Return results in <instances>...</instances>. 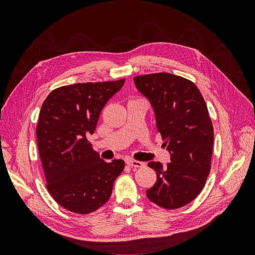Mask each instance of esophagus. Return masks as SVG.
I'll return each mask as SVG.
<instances>
[{
	"label": "esophagus",
	"instance_id": "1",
	"mask_svg": "<svg viewBox=\"0 0 255 255\" xmlns=\"http://www.w3.org/2000/svg\"><path fill=\"white\" fill-rule=\"evenodd\" d=\"M127 164L130 167H137V168H141V167H144V164L142 163V161H139V160H134V159H128L127 160Z\"/></svg>",
	"mask_w": 255,
	"mask_h": 255
}]
</instances>
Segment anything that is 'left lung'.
Returning a JSON list of instances; mask_svg holds the SVG:
<instances>
[{
    "instance_id": "1",
    "label": "left lung",
    "mask_w": 255,
    "mask_h": 255,
    "mask_svg": "<svg viewBox=\"0 0 255 255\" xmlns=\"http://www.w3.org/2000/svg\"><path fill=\"white\" fill-rule=\"evenodd\" d=\"M134 83L153 107L171 160L148 164L157 181L146 197L167 210L180 208L198 197L211 171L214 128L205 101L194 83L171 73L135 76Z\"/></svg>"
}]
</instances>
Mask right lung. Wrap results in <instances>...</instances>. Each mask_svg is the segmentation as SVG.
Returning a JSON list of instances; mask_svg holds the SVG:
<instances>
[{"label": "right lung", "mask_w": 255, "mask_h": 255, "mask_svg": "<svg viewBox=\"0 0 255 255\" xmlns=\"http://www.w3.org/2000/svg\"><path fill=\"white\" fill-rule=\"evenodd\" d=\"M125 81L59 87L41 106L36 135L47 188L68 211L89 214L104 205L125 169L122 159L106 163L100 158L87 139L95 132L102 109Z\"/></svg>", "instance_id": "1"}]
</instances>
